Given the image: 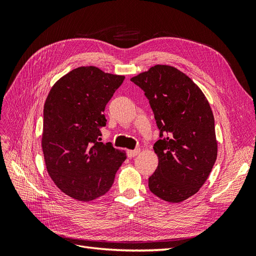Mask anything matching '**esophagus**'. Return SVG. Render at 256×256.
Masks as SVG:
<instances>
[{"instance_id":"34e87169","label":"esophagus","mask_w":256,"mask_h":256,"mask_svg":"<svg viewBox=\"0 0 256 256\" xmlns=\"http://www.w3.org/2000/svg\"><path fill=\"white\" fill-rule=\"evenodd\" d=\"M140 152V150H127V156L129 157V158H134V157H136V154Z\"/></svg>"}]
</instances>
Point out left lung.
<instances>
[{
    "mask_svg": "<svg viewBox=\"0 0 256 256\" xmlns=\"http://www.w3.org/2000/svg\"><path fill=\"white\" fill-rule=\"evenodd\" d=\"M130 80L144 90L160 130L150 190L166 202H182L204 184L216 159L210 106L198 85L172 66L156 65Z\"/></svg>",
    "mask_w": 256,
    "mask_h": 256,
    "instance_id": "left-lung-1",
    "label": "left lung"
}]
</instances>
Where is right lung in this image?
Listing matches in <instances>:
<instances>
[{
    "label": "right lung",
    "mask_w": 256,
    "mask_h": 256,
    "mask_svg": "<svg viewBox=\"0 0 256 256\" xmlns=\"http://www.w3.org/2000/svg\"><path fill=\"white\" fill-rule=\"evenodd\" d=\"M125 76L94 66L79 67L53 85L44 106L42 152L58 188L82 202L104 196L114 182L126 152L104 144V114Z\"/></svg>",
    "instance_id": "obj_1"
}]
</instances>
